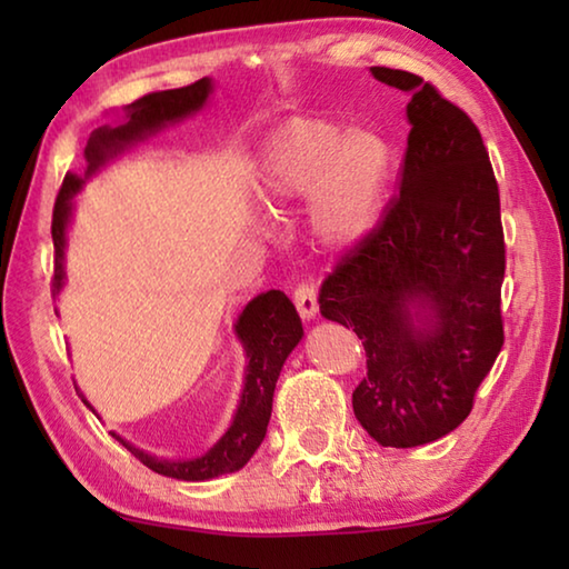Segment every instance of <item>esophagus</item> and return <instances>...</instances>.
<instances>
[{
  "instance_id": "obj_1",
  "label": "esophagus",
  "mask_w": 569,
  "mask_h": 569,
  "mask_svg": "<svg viewBox=\"0 0 569 569\" xmlns=\"http://www.w3.org/2000/svg\"><path fill=\"white\" fill-rule=\"evenodd\" d=\"M293 303L301 313L303 321H311L316 311H319V301H316V288L308 283H298V288L293 291Z\"/></svg>"
}]
</instances>
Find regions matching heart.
<instances>
[{"instance_id": "1", "label": "heart", "mask_w": 569, "mask_h": 569, "mask_svg": "<svg viewBox=\"0 0 569 569\" xmlns=\"http://www.w3.org/2000/svg\"><path fill=\"white\" fill-rule=\"evenodd\" d=\"M393 172L389 142L326 118H291L258 158L256 192L268 216L306 203L308 233L323 250L343 253L377 230Z\"/></svg>"}]
</instances>
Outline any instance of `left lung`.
Returning <instances> with one entry per match:
<instances>
[{"instance_id": "obj_1", "label": "left lung", "mask_w": 569, "mask_h": 569, "mask_svg": "<svg viewBox=\"0 0 569 569\" xmlns=\"http://www.w3.org/2000/svg\"><path fill=\"white\" fill-rule=\"evenodd\" d=\"M371 74L411 94L399 196L326 278L319 303L363 343L356 419L381 447L409 449L469 417L502 351L505 233L492 162L469 114L419 74Z\"/></svg>"}]
</instances>
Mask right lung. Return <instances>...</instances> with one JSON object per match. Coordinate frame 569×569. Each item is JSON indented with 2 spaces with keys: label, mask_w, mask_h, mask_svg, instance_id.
<instances>
[{
  "label": "right lung",
  "mask_w": 569,
  "mask_h": 569,
  "mask_svg": "<svg viewBox=\"0 0 569 569\" xmlns=\"http://www.w3.org/2000/svg\"><path fill=\"white\" fill-rule=\"evenodd\" d=\"M210 92H213V80L203 77V80L188 84V88L178 90H162L150 92L146 98L134 100L124 108V122L118 128L102 124L94 130L84 148V160H88L90 178L98 172L104 162L118 156L124 148L134 146V142L146 140L148 134H156L168 124H176L180 120L190 118L198 110H203ZM84 180L74 172H67L64 182L57 196L54 213H52V240H54V278H52V293L57 296L64 286V246H67V226L72 218V198L82 190ZM236 336L243 343L246 351V377H243V391H240V403L236 409V417L218 445L210 447L203 457L198 459H160L152 457L148 451L132 447L120 435L112 437L120 445L132 451L148 469L158 471L162 477L182 479V481H206L220 475H230L240 467L248 465V459L256 455L266 437L268 419H271L273 409V391L276 381L281 377V369L298 341L303 336L301 319H298L296 306L288 301L283 291H266L250 301L243 313L236 321ZM88 403V399H82ZM90 407V403H88ZM92 409V407H90ZM94 411V409H92Z\"/></svg>",
  "instance_id": "add662e5"
}]
</instances>
